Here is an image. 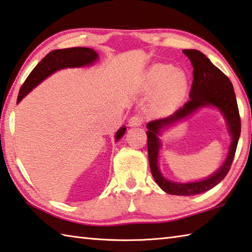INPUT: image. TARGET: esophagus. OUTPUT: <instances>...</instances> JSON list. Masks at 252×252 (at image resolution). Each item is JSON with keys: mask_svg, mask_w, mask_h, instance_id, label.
I'll list each match as a JSON object with an SVG mask.
<instances>
[{"mask_svg": "<svg viewBox=\"0 0 252 252\" xmlns=\"http://www.w3.org/2000/svg\"><path fill=\"white\" fill-rule=\"evenodd\" d=\"M143 123V117L141 116H133L130 118L129 120V126H140Z\"/></svg>", "mask_w": 252, "mask_h": 252, "instance_id": "esophagus-1", "label": "esophagus"}]
</instances>
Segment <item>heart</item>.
<instances>
[{
    "instance_id": "1",
    "label": "heart",
    "mask_w": 252,
    "mask_h": 252,
    "mask_svg": "<svg viewBox=\"0 0 252 252\" xmlns=\"http://www.w3.org/2000/svg\"><path fill=\"white\" fill-rule=\"evenodd\" d=\"M144 82L146 88H158V102L166 107L180 103L185 97L189 86L184 71L165 63H157L151 67L146 72Z\"/></svg>"
}]
</instances>
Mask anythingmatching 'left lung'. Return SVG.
Wrapping results in <instances>:
<instances>
[{"label": "left lung", "instance_id": "obj_1", "mask_svg": "<svg viewBox=\"0 0 252 252\" xmlns=\"http://www.w3.org/2000/svg\"><path fill=\"white\" fill-rule=\"evenodd\" d=\"M183 53L189 58L191 66L194 68V79L189 93V100L172 116L149 122L146 126L148 127L146 135H148L150 167L157 184L167 194L193 196L212 189L213 187L219 184L229 172L240 136L241 125L234 87L229 78L199 50L184 49ZM205 106L218 108L225 118L227 128L232 135L231 146L226 159L216 172L202 181L177 183L167 180L161 175L157 163L160 147L159 136L165 128L176 124L178 121L192 114L198 108Z\"/></svg>", "mask_w": 252, "mask_h": 252}]
</instances>
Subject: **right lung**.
Wrapping results in <instances>:
<instances>
[{"instance_id": "right-lung-1", "label": "right lung", "mask_w": 252, "mask_h": 252, "mask_svg": "<svg viewBox=\"0 0 252 252\" xmlns=\"http://www.w3.org/2000/svg\"><path fill=\"white\" fill-rule=\"evenodd\" d=\"M99 58V55L93 48L87 47H72L65 49H56L48 53L37 66H36L27 77L23 86L21 87L20 94L17 97V103L25 95L31 93L36 86L45 80L57 70L65 69V68L85 67L90 66ZM126 127L121 126L116 133V142L120 140L126 133Z\"/></svg>"}]
</instances>
